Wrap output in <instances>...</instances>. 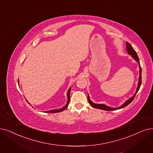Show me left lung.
I'll return each instance as SVG.
<instances>
[{
    "mask_svg": "<svg viewBox=\"0 0 153 153\" xmlns=\"http://www.w3.org/2000/svg\"><path fill=\"white\" fill-rule=\"evenodd\" d=\"M126 50H127V51L128 52V54H131V55L134 58V59H135L136 62L139 63V83H138V87H137V90H136V92L135 95H134V96H132L130 99L127 100L123 105H121L119 108H112V107H107V106L103 105V104H97V103H93L92 102H91L90 100L89 96L88 95V101L89 104L91 107H93L94 108H99V109H102V110H105V111H114V110H117V109L124 108V107H126L127 105H129V103L134 100V97H135L136 94L137 93V91H139V90L140 88V85H141V82H142V80H141V66H140V65L139 59V58L137 56V54L136 51L134 50L133 48L131 45V44L129 43V42H126Z\"/></svg>",
    "mask_w": 153,
    "mask_h": 153,
    "instance_id": "obj_1",
    "label": "left lung"
}]
</instances>
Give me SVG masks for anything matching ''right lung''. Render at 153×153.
<instances>
[{
    "label": "right lung",
    "instance_id": "right-lung-1",
    "mask_svg": "<svg viewBox=\"0 0 153 153\" xmlns=\"http://www.w3.org/2000/svg\"><path fill=\"white\" fill-rule=\"evenodd\" d=\"M70 90H71V88L68 90V92H67V97H68V102H67V104L62 107L61 108L59 109H56V110H52V111H46V112H48V113H56V112H62L63 111H64V110H65L67 107H68V104H69V102H70Z\"/></svg>",
    "mask_w": 153,
    "mask_h": 153
}]
</instances>
